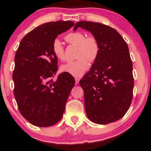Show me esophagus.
<instances>
[{"mask_svg":"<svg viewBox=\"0 0 151 151\" xmlns=\"http://www.w3.org/2000/svg\"><path fill=\"white\" fill-rule=\"evenodd\" d=\"M79 80H80V79H79V78H78V77H76L75 78V83H76V84H79Z\"/></svg>","mask_w":151,"mask_h":151,"instance_id":"34e87169","label":"esophagus"}]
</instances>
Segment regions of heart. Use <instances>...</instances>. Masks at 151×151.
Instances as JSON below:
<instances>
[{
	"mask_svg": "<svg viewBox=\"0 0 151 151\" xmlns=\"http://www.w3.org/2000/svg\"><path fill=\"white\" fill-rule=\"evenodd\" d=\"M65 40L71 45L78 47L77 57L80 58L76 61L69 62L62 65L60 70L74 76L79 77L89 68V61L92 62L98 56L99 52V45L95 37H86V35L79 32H71L65 37ZM52 51L58 60H65V49L61 41L55 39L52 43Z\"/></svg>",
	"mask_w": 151,
	"mask_h": 151,
	"instance_id": "obj_1",
	"label": "heart"
}]
</instances>
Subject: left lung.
Wrapping results in <instances>:
<instances>
[{"mask_svg":"<svg viewBox=\"0 0 151 151\" xmlns=\"http://www.w3.org/2000/svg\"><path fill=\"white\" fill-rule=\"evenodd\" d=\"M78 27L91 32L98 41L99 52L79 84L84 90L88 119L107 124L121 119L133 97V64L129 47L115 29L99 22L80 21Z\"/></svg>","mask_w":151,"mask_h":151,"instance_id":"1","label":"left lung"}]
</instances>
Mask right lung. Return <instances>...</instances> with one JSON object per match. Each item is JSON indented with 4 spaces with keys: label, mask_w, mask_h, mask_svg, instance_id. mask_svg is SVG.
Segmentation results:
<instances>
[{
    "label": "right lung",
    "mask_w": 151,
    "mask_h": 151,
    "mask_svg": "<svg viewBox=\"0 0 151 151\" xmlns=\"http://www.w3.org/2000/svg\"><path fill=\"white\" fill-rule=\"evenodd\" d=\"M74 25L72 21L59 20L37 26L22 38L15 53V98L20 114L32 125L51 126L63 116L75 80L67 73L52 79L58 71L52 43Z\"/></svg>",
    "instance_id": "1"
}]
</instances>
